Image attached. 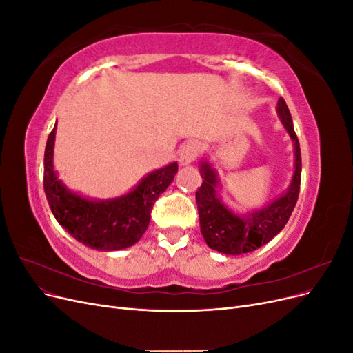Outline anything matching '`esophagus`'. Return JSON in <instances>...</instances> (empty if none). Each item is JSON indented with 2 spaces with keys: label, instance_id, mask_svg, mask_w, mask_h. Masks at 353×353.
<instances>
[{
  "label": "esophagus",
  "instance_id": "esophagus-1",
  "mask_svg": "<svg viewBox=\"0 0 353 353\" xmlns=\"http://www.w3.org/2000/svg\"><path fill=\"white\" fill-rule=\"evenodd\" d=\"M199 153H200V143L197 141L185 143L179 152V163L183 166L193 163L196 157L199 156Z\"/></svg>",
  "mask_w": 353,
  "mask_h": 353
}]
</instances>
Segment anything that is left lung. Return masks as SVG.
<instances>
[{
  "instance_id": "1",
  "label": "left lung",
  "mask_w": 353,
  "mask_h": 353,
  "mask_svg": "<svg viewBox=\"0 0 353 353\" xmlns=\"http://www.w3.org/2000/svg\"><path fill=\"white\" fill-rule=\"evenodd\" d=\"M276 113L294 145V172L287 191L262 209L237 215L223 205L218 196V174L208 160H201L203 184L196 193L200 231L213 250L225 254L249 253L271 241L290 218L301 190L302 157L301 145L294 134L290 110L283 97L276 103Z\"/></svg>"
}]
</instances>
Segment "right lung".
I'll use <instances>...</instances> for the list:
<instances>
[{"label":"right lung","instance_id":"obj_1","mask_svg":"<svg viewBox=\"0 0 353 353\" xmlns=\"http://www.w3.org/2000/svg\"><path fill=\"white\" fill-rule=\"evenodd\" d=\"M56 128L48 135L44 154V191L52 215L74 240L91 249L112 252L131 248L145 232L153 205L174 181L178 163L153 170L121 197L91 200L73 193L57 178L52 165Z\"/></svg>","mask_w":353,"mask_h":353}]
</instances>
